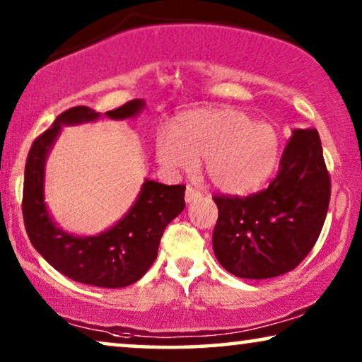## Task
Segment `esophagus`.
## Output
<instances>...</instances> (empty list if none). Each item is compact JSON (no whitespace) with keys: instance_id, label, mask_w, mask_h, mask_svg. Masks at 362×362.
Here are the masks:
<instances>
[{"instance_id":"1","label":"esophagus","mask_w":362,"mask_h":362,"mask_svg":"<svg viewBox=\"0 0 362 362\" xmlns=\"http://www.w3.org/2000/svg\"><path fill=\"white\" fill-rule=\"evenodd\" d=\"M199 197H201V192H199V191L192 189L191 186H187V187H186V192H185V199H186L187 204H189V202H192V201L199 199Z\"/></svg>"}]
</instances>
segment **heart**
<instances>
[{
	"label": "heart",
	"instance_id": "obj_1",
	"mask_svg": "<svg viewBox=\"0 0 362 362\" xmlns=\"http://www.w3.org/2000/svg\"><path fill=\"white\" fill-rule=\"evenodd\" d=\"M156 160L171 173L192 171L204 158L211 185L227 194L260 187L279 165L280 136L269 123L234 108H199L180 115L156 138Z\"/></svg>",
	"mask_w": 362,
	"mask_h": 362
}]
</instances>
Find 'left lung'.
Listing matches in <instances>:
<instances>
[{
  "label": "left lung",
  "instance_id": "obj_1",
  "mask_svg": "<svg viewBox=\"0 0 362 362\" xmlns=\"http://www.w3.org/2000/svg\"><path fill=\"white\" fill-rule=\"evenodd\" d=\"M329 194L318 132L295 128L265 191L244 199L214 197L216 259L239 279H274L293 270L318 240Z\"/></svg>",
  "mask_w": 362,
  "mask_h": 362
}]
</instances>
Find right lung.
<instances>
[{"instance_id": "right-lung-1", "label": "right lung", "mask_w": 362, "mask_h": 362, "mask_svg": "<svg viewBox=\"0 0 362 362\" xmlns=\"http://www.w3.org/2000/svg\"><path fill=\"white\" fill-rule=\"evenodd\" d=\"M143 98L108 110L112 120H130L145 110ZM102 118L88 107L61 113L29 150L24 170L23 216L29 240L49 265L74 281L102 288H122L146 274L158 255L166 226L185 209L182 185L168 186L145 177L136 199L122 219L95 235H77L54 221L46 202V163L64 127L92 123Z\"/></svg>"}]
</instances>
